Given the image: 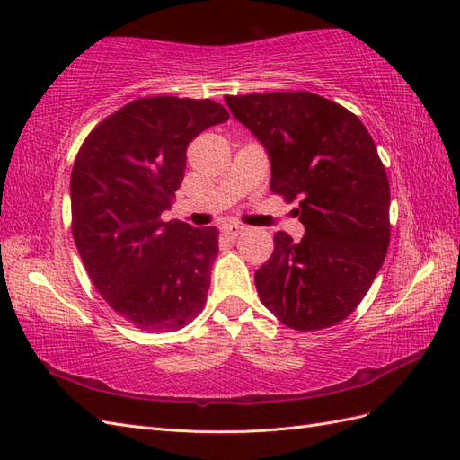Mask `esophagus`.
Instances as JSON below:
<instances>
[{"mask_svg":"<svg viewBox=\"0 0 460 460\" xmlns=\"http://www.w3.org/2000/svg\"><path fill=\"white\" fill-rule=\"evenodd\" d=\"M245 229H247L245 225H239V223H229V225H225V227H223V233H225V235H227V237L235 239V237H239L241 233L245 231Z\"/></svg>","mask_w":460,"mask_h":460,"instance_id":"esophagus-1","label":"esophagus"}]
</instances>
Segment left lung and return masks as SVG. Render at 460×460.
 <instances>
[{
    "label": "left lung",
    "instance_id": "left-lung-1",
    "mask_svg": "<svg viewBox=\"0 0 460 460\" xmlns=\"http://www.w3.org/2000/svg\"><path fill=\"white\" fill-rule=\"evenodd\" d=\"M233 116L270 160V191L300 199L305 237L275 235L255 272L282 324L320 330L349 316L366 296L389 245V181L366 126L312 93L225 96Z\"/></svg>",
    "mask_w": 460,
    "mask_h": 460
}]
</instances>
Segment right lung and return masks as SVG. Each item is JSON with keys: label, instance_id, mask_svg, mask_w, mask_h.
Segmentation results:
<instances>
[{"label": "right lung", "instance_id": "add662e5", "mask_svg": "<svg viewBox=\"0 0 460 460\" xmlns=\"http://www.w3.org/2000/svg\"><path fill=\"white\" fill-rule=\"evenodd\" d=\"M225 120L209 99H140L96 126L75 160V245L102 298L142 330H180L208 298L217 229L162 213L181 185L188 144Z\"/></svg>", "mask_w": 460, "mask_h": 460}]
</instances>
